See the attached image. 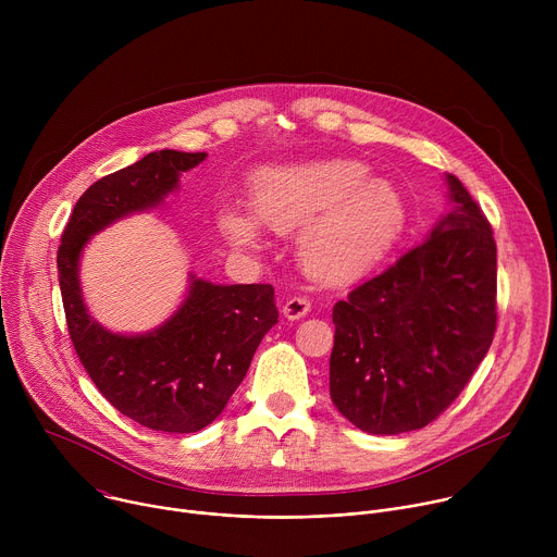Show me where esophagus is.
<instances>
[{
    "label": "esophagus",
    "mask_w": 557,
    "mask_h": 557,
    "mask_svg": "<svg viewBox=\"0 0 557 557\" xmlns=\"http://www.w3.org/2000/svg\"><path fill=\"white\" fill-rule=\"evenodd\" d=\"M308 312H310V301L306 297H288L282 306V314L290 322L301 320V317Z\"/></svg>",
    "instance_id": "esophagus-1"
}]
</instances>
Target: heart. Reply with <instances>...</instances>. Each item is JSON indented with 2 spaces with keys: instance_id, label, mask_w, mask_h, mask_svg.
Here are the masks:
<instances>
[{
  "instance_id": "1",
  "label": "heart",
  "mask_w": 557,
  "mask_h": 557,
  "mask_svg": "<svg viewBox=\"0 0 557 557\" xmlns=\"http://www.w3.org/2000/svg\"><path fill=\"white\" fill-rule=\"evenodd\" d=\"M406 202L394 185L370 178L352 158L264 168L253 176L251 211L224 200L218 226L237 247H260V224L297 235V262L317 284L348 286L366 277L399 240Z\"/></svg>"
}]
</instances>
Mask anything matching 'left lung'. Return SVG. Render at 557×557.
I'll use <instances>...</instances> for the list:
<instances>
[{
	"label": "left lung",
	"instance_id": "1",
	"mask_svg": "<svg viewBox=\"0 0 557 557\" xmlns=\"http://www.w3.org/2000/svg\"><path fill=\"white\" fill-rule=\"evenodd\" d=\"M451 209L428 240L333 308L331 399L368 434L432 423L485 359L496 331V243L445 174Z\"/></svg>",
	"mask_w": 557,
	"mask_h": 557
}]
</instances>
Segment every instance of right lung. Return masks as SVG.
Wrapping results in <instances>:
<instances>
[{"mask_svg":"<svg viewBox=\"0 0 557 557\" xmlns=\"http://www.w3.org/2000/svg\"><path fill=\"white\" fill-rule=\"evenodd\" d=\"M205 158V151L161 149L97 181L74 205L57 253L70 339L90 379L121 414L170 434L198 432L220 417L277 324L273 286L213 284L189 273L185 299L161 326L125 335L90 314L78 269L92 235L165 205L183 172Z\"/></svg>","mask_w":557,"mask_h":557,"instance_id":"1","label":"right lung"}]
</instances>
